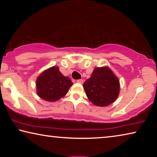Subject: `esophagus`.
I'll list each match as a JSON object with an SVG mask.
<instances>
[{"instance_id":"1","label":"esophagus","mask_w":157,"mask_h":157,"mask_svg":"<svg viewBox=\"0 0 157 157\" xmlns=\"http://www.w3.org/2000/svg\"><path fill=\"white\" fill-rule=\"evenodd\" d=\"M77 82H78V83H79V84H83L84 80H83V79H78V80H77Z\"/></svg>"}]
</instances>
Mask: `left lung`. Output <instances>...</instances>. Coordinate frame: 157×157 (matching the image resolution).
<instances>
[{
	"label": "left lung",
	"instance_id": "8db88e82",
	"mask_svg": "<svg viewBox=\"0 0 157 157\" xmlns=\"http://www.w3.org/2000/svg\"><path fill=\"white\" fill-rule=\"evenodd\" d=\"M87 98L98 107H106L118 98L120 82L112 71L107 67L94 68L91 78L83 84Z\"/></svg>",
	"mask_w": 157,
	"mask_h": 157
}]
</instances>
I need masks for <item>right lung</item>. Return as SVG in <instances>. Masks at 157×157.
<instances>
[{
    "label": "right lung",
    "instance_id": "right-lung-1",
    "mask_svg": "<svg viewBox=\"0 0 157 157\" xmlns=\"http://www.w3.org/2000/svg\"><path fill=\"white\" fill-rule=\"evenodd\" d=\"M73 85L70 78L63 76L59 67L52 66L44 71L36 79V94L48 102H55L65 96Z\"/></svg>",
    "mask_w": 157,
    "mask_h": 157
}]
</instances>
